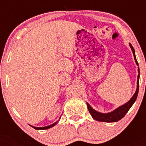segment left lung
<instances>
[{
  "label": "left lung",
  "mask_w": 146,
  "mask_h": 146,
  "mask_svg": "<svg viewBox=\"0 0 146 146\" xmlns=\"http://www.w3.org/2000/svg\"><path fill=\"white\" fill-rule=\"evenodd\" d=\"M130 45L132 51H133V56H134V59L136 61V64L138 66V62H137V60L136 58V55H135V51L134 48H133L132 45ZM138 81H137V89L135 94L133 95V96L132 97L131 99L127 103H126L123 105L119 107V108H117V110H115L114 111H111L110 113H107V114H102V113H100L98 111H95V110L92 108L90 107L88 103H87V106H88V110H89L90 113L92 115V118L95 120L98 121H104V122H115V121H118L120 120L126 115V113L128 112L130 108L131 107V106L133 105V103L135 102L136 101L137 96H138V88H139V77H140V70L139 68H138Z\"/></svg>",
  "instance_id": "left-lung-1"
}]
</instances>
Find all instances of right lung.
<instances>
[{"label":"right lung","mask_w":146,"mask_h":146,"mask_svg":"<svg viewBox=\"0 0 146 146\" xmlns=\"http://www.w3.org/2000/svg\"><path fill=\"white\" fill-rule=\"evenodd\" d=\"M56 123H57V122H55V123H53V124L50 125V126H45V127H35V126H32V127H33L34 129H37V130H39V129H43V130H44V129H49V128L52 127V126H54V125H56Z\"/></svg>","instance_id":"obj_1"}]
</instances>
